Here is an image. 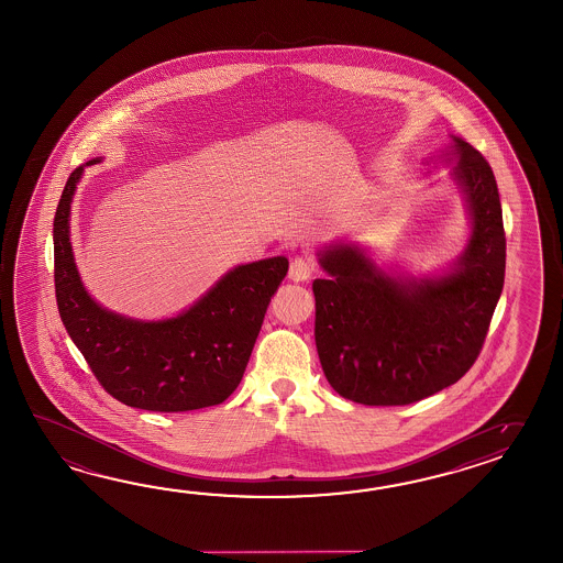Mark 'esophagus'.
<instances>
[{
	"label": "esophagus",
	"instance_id": "1",
	"mask_svg": "<svg viewBox=\"0 0 563 563\" xmlns=\"http://www.w3.org/2000/svg\"><path fill=\"white\" fill-rule=\"evenodd\" d=\"M314 274V263L308 257H294L289 263V279L291 282H308Z\"/></svg>",
	"mask_w": 563,
	"mask_h": 563
}]
</instances>
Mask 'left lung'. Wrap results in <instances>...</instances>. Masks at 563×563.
Masks as SVG:
<instances>
[{
	"label": "left lung",
	"mask_w": 563,
	"mask_h": 563,
	"mask_svg": "<svg viewBox=\"0 0 563 563\" xmlns=\"http://www.w3.org/2000/svg\"><path fill=\"white\" fill-rule=\"evenodd\" d=\"M452 168L471 210L472 235L440 277H391L358 247L318 253L316 349L332 389L363 406H409L462 379L483 351L503 284L507 239L497 180L468 142L454 137Z\"/></svg>",
	"instance_id": "8db88e82"
}]
</instances>
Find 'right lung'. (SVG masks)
<instances>
[{
  "label": "right lung",
  "mask_w": 563,
  "mask_h": 563,
  "mask_svg": "<svg viewBox=\"0 0 563 563\" xmlns=\"http://www.w3.org/2000/svg\"><path fill=\"white\" fill-rule=\"evenodd\" d=\"M80 176L82 166L68 176L54 214V289L68 336L101 387L125 406L178 413L223 404L243 379L288 260L239 265L176 318L142 322L109 312L87 294L70 247L68 214Z\"/></svg>",
  "instance_id": "add662e5"
}]
</instances>
